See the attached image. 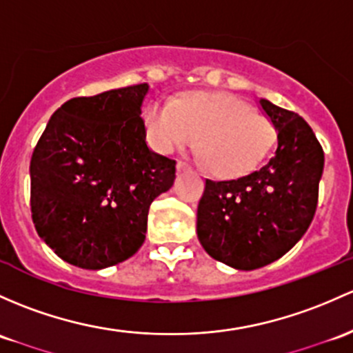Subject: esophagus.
Returning <instances> with one entry per match:
<instances>
[{
	"label": "esophagus",
	"instance_id": "1",
	"mask_svg": "<svg viewBox=\"0 0 353 353\" xmlns=\"http://www.w3.org/2000/svg\"><path fill=\"white\" fill-rule=\"evenodd\" d=\"M177 169H179V170H186V169H189V165L186 164V162L179 161V162H177Z\"/></svg>",
	"mask_w": 353,
	"mask_h": 353
}]
</instances>
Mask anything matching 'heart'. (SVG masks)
<instances>
[{
	"label": "heart",
	"instance_id": "obj_1",
	"mask_svg": "<svg viewBox=\"0 0 353 353\" xmlns=\"http://www.w3.org/2000/svg\"><path fill=\"white\" fill-rule=\"evenodd\" d=\"M143 123L162 154L191 147L198 137L203 164L221 177L254 169L276 142V125L239 96L223 91L186 92L170 106L148 105Z\"/></svg>",
	"mask_w": 353,
	"mask_h": 353
}]
</instances>
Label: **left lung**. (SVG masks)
I'll return each instance as SVG.
<instances>
[{
	"mask_svg": "<svg viewBox=\"0 0 353 353\" xmlns=\"http://www.w3.org/2000/svg\"><path fill=\"white\" fill-rule=\"evenodd\" d=\"M259 103L276 125V154L245 176L206 179L198 205L203 248L240 270L270 264L298 243L316 213L325 165L321 143L298 113Z\"/></svg>",
	"mask_w": 353,
	"mask_h": 353,
	"instance_id": "1",
	"label": "left lung"
}]
</instances>
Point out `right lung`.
Returning <instances> with one entry per match:
<instances>
[{
  "label": "right lung",
  "mask_w": 353,
  "mask_h": 353,
  "mask_svg": "<svg viewBox=\"0 0 353 353\" xmlns=\"http://www.w3.org/2000/svg\"><path fill=\"white\" fill-rule=\"evenodd\" d=\"M148 84L65 101L30 161L37 233L62 261L98 270L137 254L148 208L176 179V161L147 147Z\"/></svg>",
  "instance_id": "add662e5"
}]
</instances>
